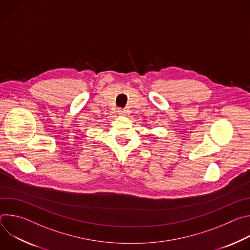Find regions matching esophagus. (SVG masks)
<instances>
[{
  "instance_id": "1",
  "label": "esophagus",
  "mask_w": 250,
  "mask_h": 250,
  "mask_svg": "<svg viewBox=\"0 0 250 250\" xmlns=\"http://www.w3.org/2000/svg\"><path fill=\"white\" fill-rule=\"evenodd\" d=\"M118 114L120 115V116H126V111L125 110H124V109H119L118 110Z\"/></svg>"
}]
</instances>
